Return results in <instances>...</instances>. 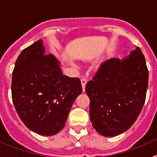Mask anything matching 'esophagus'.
I'll use <instances>...</instances> for the list:
<instances>
[{
    "instance_id": "1",
    "label": "esophagus",
    "mask_w": 157,
    "mask_h": 157,
    "mask_svg": "<svg viewBox=\"0 0 157 157\" xmlns=\"http://www.w3.org/2000/svg\"><path fill=\"white\" fill-rule=\"evenodd\" d=\"M81 82H82V91L83 92H85V87L87 82L86 78H82L81 79Z\"/></svg>"
}]
</instances>
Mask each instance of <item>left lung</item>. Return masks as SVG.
Listing matches in <instances>:
<instances>
[{
	"instance_id": "left-lung-1",
	"label": "left lung",
	"mask_w": 157,
	"mask_h": 157,
	"mask_svg": "<svg viewBox=\"0 0 157 157\" xmlns=\"http://www.w3.org/2000/svg\"><path fill=\"white\" fill-rule=\"evenodd\" d=\"M148 81L145 56L138 47L122 59L104 62L86 86L90 117L97 132L115 137L127 131L142 109Z\"/></svg>"
}]
</instances>
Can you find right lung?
<instances>
[{"mask_svg":"<svg viewBox=\"0 0 157 157\" xmlns=\"http://www.w3.org/2000/svg\"><path fill=\"white\" fill-rule=\"evenodd\" d=\"M60 64L54 55H45L41 39L23 49L15 63L14 106L26 127L40 135H54L63 128L82 91L79 78L63 75Z\"/></svg>","mask_w":157,"mask_h":157,"instance_id":"right-lung-1","label":"right lung"}]
</instances>
